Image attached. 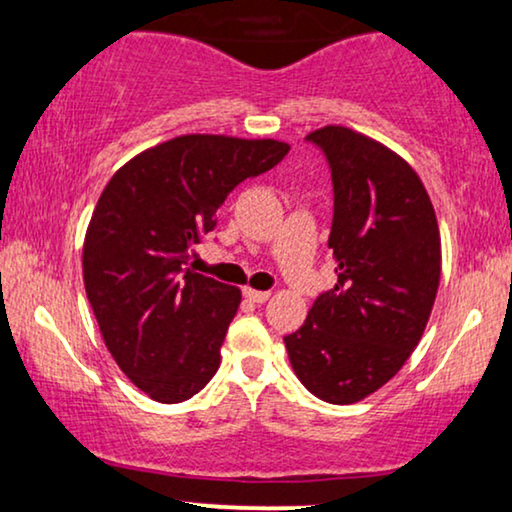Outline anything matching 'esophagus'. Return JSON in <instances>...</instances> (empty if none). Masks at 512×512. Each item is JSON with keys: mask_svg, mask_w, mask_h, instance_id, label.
Masks as SVG:
<instances>
[{"mask_svg": "<svg viewBox=\"0 0 512 512\" xmlns=\"http://www.w3.org/2000/svg\"><path fill=\"white\" fill-rule=\"evenodd\" d=\"M244 298L251 300V303L263 305V303H268V300H270V293L268 291H256V289H244Z\"/></svg>", "mask_w": 512, "mask_h": 512, "instance_id": "esophagus-1", "label": "esophagus"}]
</instances>
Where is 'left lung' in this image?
<instances>
[{
	"mask_svg": "<svg viewBox=\"0 0 512 512\" xmlns=\"http://www.w3.org/2000/svg\"><path fill=\"white\" fill-rule=\"evenodd\" d=\"M307 139L331 165L338 282L284 345L310 394L349 405L384 387L422 340L440 284V230L422 179L389 146L345 125Z\"/></svg>",
	"mask_w": 512,
	"mask_h": 512,
	"instance_id": "left-lung-1",
	"label": "left lung"
}]
</instances>
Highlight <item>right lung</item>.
I'll use <instances>...</instances> for the list:
<instances>
[{"label":"right lung","mask_w":512,"mask_h":512,"mask_svg":"<svg viewBox=\"0 0 512 512\" xmlns=\"http://www.w3.org/2000/svg\"><path fill=\"white\" fill-rule=\"evenodd\" d=\"M279 139L179 135L137 153L97 200L83 240V284L128 380L181 403L212 380L242 291L186 268L240 181L282 163Z\"/></svg>","instance_id":"right-lung-1"}]
</instances>
